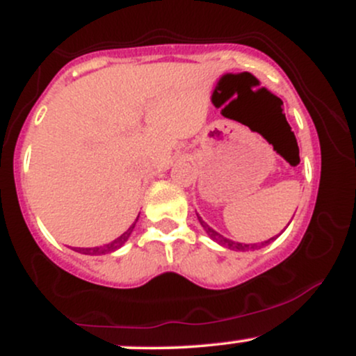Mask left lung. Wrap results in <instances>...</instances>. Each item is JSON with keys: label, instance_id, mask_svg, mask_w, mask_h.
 I'll use <instances>...</instances> for the list:
<instances>
[{"label": "left lung", "instance_id": "left-lung-1", "mask_svg": "<svg viewBox=\"0 0 356 356\" xmlns=\"http://www.w3.org/2000/svg\"><path fill=\"white\" fill-rule=\"evenodd\" d=\"M197 219H199V222H201V226L204 227V231L207 232V236H209V238L212 239V241H216V243L218 244H220V246H224V248H229V249H232V251H254V249H259L261 246H266V244H269L271 243L273 239H276V238H271V239H268V241H263V243H257V244H244V243H236V241H232V239H227V238H224L222 234H219L218 231H214L212 229V227L209 226V224L207 222H204L202 220V218H199L197 216Z\"/></svg>", "mask_w": 356, "mask_h": 356}]
</instances>
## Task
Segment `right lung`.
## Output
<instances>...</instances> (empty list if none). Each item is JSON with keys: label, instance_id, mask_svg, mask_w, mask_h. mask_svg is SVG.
Instances as JSON below:
<instances>
[{"label": "right lung", "instance_id": "1", "mask_svg": "<svg viewBox=\"0 0 356 356\" xmlns=\"http://www.w3.org/2000/svg\"><path fill=\"white\" fill-rule=\"evenodd\" d=\"M138 219V218H137ZM137 219H136V222H137ZM136 222L132 224V226L129 227V229H127L124 234L122 236H118L117 239H113L112 243H108V244H104V246H95V248H73V251H76V252H81V254H88V256H100V254H108V252H113V251H117V249H120L122 246H124V244L127 243V241H129V238H130V234H132V231H134V227H136Z\"/></svg>", "mask_w": 356, "mask_h": 356}]
</instances>
